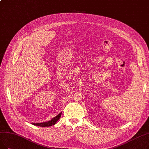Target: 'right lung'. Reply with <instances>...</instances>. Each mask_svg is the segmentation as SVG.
<instances>
[{"mask_svg": "<svg viewBox=\"0 0 149 149\" xmlns=\"http://www.w3.org/2000/svg\"><path fill=\"white\" fill-rule=\"evenodd\" d=\"M62 115V112L58 114L57 116H56L55 117L52 118L50 120H49L47 122H42V123H32V125H34L36 126H39V127H50V126H52L55 125L57 122V121L59 120V118H61Z\"/></svg>", "mask_w": 149, "mask_h": 149, "instance_id": "add662e5", "label": "right lung"}]
</instances>
